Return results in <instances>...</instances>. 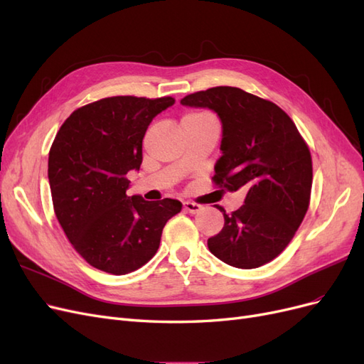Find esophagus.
Listing matches in <instances>:
<instances>
[{
  "label": "esophagus",
  "instance_id": "34e87169",
  "mask_svg": "<svg viewBox=\"0 0 364 364\" xmlns=\"http://www.w3.org/2000/svg\"><path fill=\"white\" fill-rule=\"evenodd\" d=\"M183 209L191 214H196V213L202 211V205H197L194 202H183Z\"/></svg>",
  "mask_w": 364,
  "mask_h": 364
}]
</instances>
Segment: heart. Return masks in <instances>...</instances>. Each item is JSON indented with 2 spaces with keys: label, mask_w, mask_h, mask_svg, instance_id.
Wrapping results in <instances>:
<instances>
[{
  "label": "heart",
  "mask_w": 364,
  "mask_h": 364,
  "mask_svg": "<svg viewBox=\"0 0 364 364\" xmlns=\"http://www.w3.org/2000/svg\"><path fill=\"white\" fill-rule=\"evenodd\" d=\"M185 118H213V115L208 114V112H196V114L186 115Z\"/></svg>",
  "instance_id": "b5f03b06"
}]
</instances>
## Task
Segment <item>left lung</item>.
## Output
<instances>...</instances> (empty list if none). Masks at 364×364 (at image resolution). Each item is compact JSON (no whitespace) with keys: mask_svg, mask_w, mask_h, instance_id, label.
Wrapping results in <instances>:
<instances>
[{"mask_svg":"<svg viewBox=\"0 0 364 364\" xmlns=\"http://www.w3.org/2000/svg\"><path fill=\"white\" fill-rule=\"evenodd\" d=\"M181 103L208 107L222 121V156L214 183L247 191L245 205L226 214L225 226L208 238L218 259L238 269H257L289 246L310 205V149L279 106L240 87L217 86L183 97Z\"/></svg>","mask_w":364,"mask_h":364,"instance_id":"8db88e82","label":"left lung"}]
</instances>
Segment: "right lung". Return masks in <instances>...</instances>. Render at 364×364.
<instances>
[{
  "label": "right lung",
  "instance_id": "add662e5",
  "mask_svg": "<svg viewBox=\"0 0 364 364\" xmlns=\"http://www.w3.org/2000/svg\"><path fill=\"white\" fill-rule=\"evenodd\" d=\"M173 97L118 95L74 111L53 141L48 181L54 213L70 243L92 267L126 274L155 255L165 223L181 213L174 199L126 194L139 170L142 139Z\"/></svg>",
  "mask_w": 364,
  "mask_h": 364
}]
</instances>
